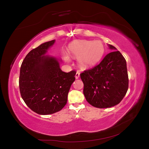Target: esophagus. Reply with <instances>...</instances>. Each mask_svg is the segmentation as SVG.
Here are the masks:
<instances>
[{"mask_svg": "<svg viewBox=\"0 0 149 149\" xmlns=\"http://www.w3.org/2000/svg\"><path fill=\"white\" fill-rule=\"evenodd\" d=\"M79 75H80V73L79 71H77L76 72V73L75 74V78L76 79H78L79 77Z\"/></svg>", "mask_w": 149, "mask_h": 149, "instance_id": "obj_1", "label": "esophagus"}]
</instances>
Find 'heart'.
<instances>
[{
  "label": "heart",
  "instance_id": "heart-1",
  "mask_svg": "<svg viewBox=\"0 0 149 149\" xmlns=\"http://www.w3.org/2000/svg\"><path fill=\"white\" fill-rule=\"evenodd\" d=\"M68 50L70 56L78 58V63L81 68L87 69L100 61L104 54L105 48L100 40H76L69 44ZM63 57L65 61H70L68 53H63Z\"/></svg>",
  "mask_w": 149,
  "mask_h": 149
}]
</instances>
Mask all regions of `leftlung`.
<instances>
[{
	"label": "left lung",
	"mask_w": 149,
	"mask_h": 149,
	"mask_svg": "<svg viewBox=\"0 0 149 149\" xmlns=\"http://www.w3.org/2000/svg\"><path fill=\"white\" fill-rule=\"evenodd\" d=\"M107 46L113 52L107 54L93 69L80 74L86 100L90 104L98 108L118 104L129 87L125 58L116 47L109 44Z\"/></svg>",
	"instance_id": "8db88e82"
}]
</instances>
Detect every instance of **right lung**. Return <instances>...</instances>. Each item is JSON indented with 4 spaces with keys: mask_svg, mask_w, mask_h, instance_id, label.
I'll return each instance as SVG.
<instances>
[{
    "mask_svg": "<svg viewBox=\"0 0 149 149\" xmlns=\"http://www.w3.org/2000/svg\"><path fill=\"white\" fill-rule=\"evenodd\" d=\"M55 43L53 40L33 49L20 67L21 96L29 108L41 115L55 113L64 107L75 80V71H62L61 59L47 55Z\"/></svg>",
    "mask_w": 149,
    "mask_h": 149,
    "instance_id": "right-lung-1",
    "label": "right lung"
}]
</instances>
